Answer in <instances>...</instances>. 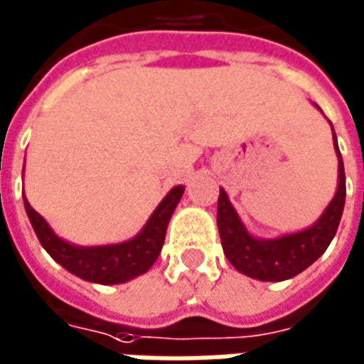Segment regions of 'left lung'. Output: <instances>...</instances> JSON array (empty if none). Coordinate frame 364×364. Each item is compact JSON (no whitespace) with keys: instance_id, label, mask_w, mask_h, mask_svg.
Here are the masks:
<instances>
[{"instance_id":"obj_1","label":"left lung","mask_w":364,"mask_h":364,"mask_svg":"<svg viewBox=\"0 0 364 364\" xmlns=\"http://www.w3.org/2000/svg\"><path fill=\"white\" fill-rule=\"evenodd\" d=\"M333 139L338 155L337 193L317 223L301 233L285 235L267 241L255 239L245 231L241 219L237 217L233 205L229 203L227 193L221 189L217 201V225H219L225 257L237 271L259 281H285L305 271L306 267L313 265L327 251L341 223L345 195H347L345 167L338 153L335 131H333Z\"/></svg>"}]
</instances>
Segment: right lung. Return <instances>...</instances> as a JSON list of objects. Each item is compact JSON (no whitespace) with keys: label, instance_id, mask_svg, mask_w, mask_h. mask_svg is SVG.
I'll list each match as a JSON object with an SVG mask.
<instances>
[{"label":"right lung","instance_id":"right-lung-1","mask_svg":"<svg viewBox=\"0 0 364 364\" xmlns=\"http://www.w3.org/2000/svg\"><path fill=\"white\" fill-rule=\"evenodd\" d=\"M185 187H173L169 195L159 203V207L153 211L147 225L143 227L137 237L119 245H105V247H75L59 239L58 235L49 229L46 219L33 211V207L26 203V211L31 227L36 231L39 243L43 245L47 253L51 255L59 265L65 267L69 273L81 277L91 283L99 285H117L125 283L133 277L143 275L161 253L167 225L171 219L177 203L181 199Z\"/></svg>","mask_w":364,"mask_h":364}]
</instances>
